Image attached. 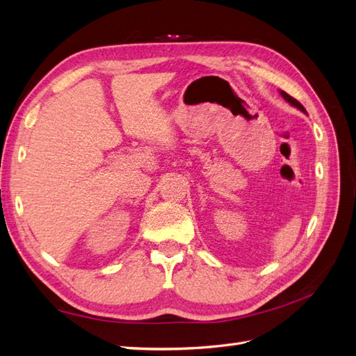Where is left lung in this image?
<instances>
[{
	"label": "left lung",
	"mask_w": 356,
	"mask_h": 356,
	"mask_svg": "<svg viewBox=\"0 0 356 356\" xmlns=\"http://www.w3.org/2000/svg\"><path fill=\"white\" fill-rule=\"evenodd\" d=\"M281 95H282V98L286 101V102H289L291 105H293V106H296V108H298L300 111H303V113H306V110H305V106L303 105H301L297 99H294L293 98V96H289L288 93H285L284 90H281Z\"/></svg>",
	"instance_id": "8db88e82"
}]
</instances>
